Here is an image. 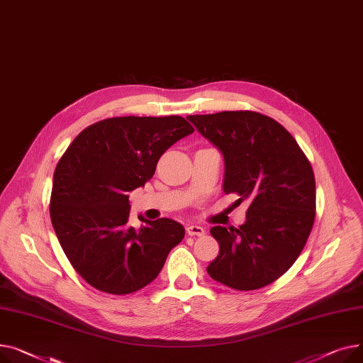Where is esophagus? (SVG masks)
Instances as JSON below:
<instances>
[{"instance_id":"34e87169","label":"esophagus","mask_w":363,"mask_h":363,"mask_svg":"<svg viewBox=\"0 0 363 363\" xmlns=\"http://www.w3.org/2000/svg\"><path fill=\"white\" fill-rule=\"evenodd\" d=\"M186 231L189 236H203L205 234V228L201 225H196V224H189L186 227Z\"/></svg>"}]
</instances>
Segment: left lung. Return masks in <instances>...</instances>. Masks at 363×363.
Segmentation results:
<instances>
[{"label": "left lung", "instance_id": "obj_1", "mask_svg": "<svg viewBox=\"0 0 363 363\" xmlns=\"http://www.w3.org/2000/svg\"><path fill=\"white\" fill-rule=\"evenodd\" d=\"M224 158V194L249 201L245 224L216 225L220 245L206 271L236 290L261 289L299 258L315 221L311 162L284 127L253 111L187 116Z\"/></svg>", "mask_w": 363, "mask_h": 363}]
</instances>
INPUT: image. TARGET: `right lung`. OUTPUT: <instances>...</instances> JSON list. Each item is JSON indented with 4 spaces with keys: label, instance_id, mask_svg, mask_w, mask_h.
I'll use <instances>...</instances> for the list:
<instances>
[{
    "label": "right lung",
    "instance_id": "obj_1",
    "mask_svg": "<svg viewBox=\"0 0 363 363\" xmlns=\"http://www.w3.org/2000/svg\"><path fill=\"white\" fill-rule=\"evenodd\" d=\"M194 133L183 117H114L86 127L58 161L50 214L73 268L92 287L129 294L157 279L184 227L169 218L129 225V191L143 187L157 162Z\"/></svg>",
    "mask_w": 363,
    "mask_h": 363
}]
</instances>
